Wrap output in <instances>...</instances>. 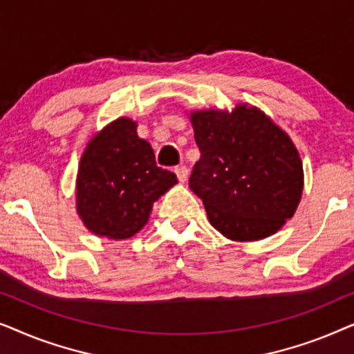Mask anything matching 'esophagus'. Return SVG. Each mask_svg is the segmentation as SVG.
Wrapping results in <instances>:
<instances>
[{"label":"esophagus","instance_id":"34e87169","mask_svg":"<svg viewBox=\"0 0 354 354\" xmlns=\"http://www.w3.org/2000/svg\"><path fill=\"white\" fill-rule=\"evenodd\" d=\"M177 174V178H178V182H185L187 180V177H188V169H187V166H177L176 167V171H174Z\"/></svg>","mask_w":354,"mask_h":354}]
</instances>
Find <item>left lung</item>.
I'll return each mask as SVG.
<instances>
[{"instance_id":"1","label":"left lung","mask_w":354,"mask_h":354,"mask_svg":"<svg viewBox=\"0 0 354 354\" xmlns=\"http://www.w3.org/2000/svg\"><path fill=\"white\" fill-rule=\"evenodd\" d=\"M190 120L201 158L188 183L211 225L236 241L282 229L303 193V164L288 135L248 104L193 111Z\"/></svg>"}]
</instances>
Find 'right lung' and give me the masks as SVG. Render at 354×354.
I'll use <instances>...</instances> for the list:
<instances>
[{"label":"right lung","mask_w":354,"mask_h":354,"mask_svg":"<svg viewBox=\"0 0 354 354\" xmlns=\"http://www.w3.org/2000/svg\"><path fill=\"white\" fill-rule=\"evenodd\" d=\"M177 183L158 167L137 122L119 118L95 135L80 158L77 212L91 234L125 240L143 229L153 203Z\"/></svg>","instance_id":"right-lung-1"}]
</instances>
